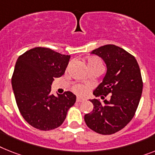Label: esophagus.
Here are the masks:
<instances>
[{
    "label": "esophagus",
    "mask_w": 155,
    "mask_h": 155,
    "mask_svg": "<svg viewBox=\"0 0 155 155\" xmlns=\"http://www.w3.org/2000/svg\"><path fill=\"white\" fill-rule=\"evenodd\" d=\"M76 101H77V102L80 103V102L84 101V99H83V98H81V97H77V99H76Z\"/></svg>",
    "instance_id": "1"
}]
</instances>
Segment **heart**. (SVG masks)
Instances as JSON below:
<instances>
[{
    "label": "heart",
    "instance_id": "b5f03b06",
    "mask_svg": "<svg viewBox=\"0 0 155 155\" xmlns=\"http://www.w3.org/2000/svg\"><path fill=\"white\" fill-rule=\"evenodd\" d=\"M87 65H88V67H93V66H102V62L101 61L100 59H98V58H89V59H88V61H87ZM74 91L76 93L81 94V93H83L85 91V89L82 85H75V86L74 87Z\"/></svg>",
    "mask_w": 155,
    "mask_h": 155
}]
</instances>
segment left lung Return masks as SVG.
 I'll return each mask as SVG.
<instances>
[{"instance_id": "1", "label": "left lung", "mask_w": 155, "mask_h": 155, "mask_svg": "<svg viewBox=\"0 0 155 155\" xmlns=\"http://www.w3.org/2000/svg\"><path fill=\"white\" fill-rule=\"evenodd\" d=\"M91 54L104 61L107 72L102 82L93 91L96 97L104 99L89 100L93 104L90 113L85 115L89 128L101 135L120 131L132 120L143 92V80L135 58L120 47L102 46Z\"/></svg>"}]
</instances>
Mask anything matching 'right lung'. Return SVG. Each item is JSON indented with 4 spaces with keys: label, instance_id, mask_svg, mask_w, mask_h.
Returning <instances> with one entry per match:
<instances>
[{
    "label": "right lung",
    "instance_id": "obj_1",
    "mask_svg": "<svg viewBox=\"0 0 155 155\" xmlns=\"http://www.w3.org/2000/svg\"><path fill=\"white\" fill-rule=\"evenodd\" d=\"M70 55L46 47H35L18 58L12 77L16 104L31 126L50 131L62 125L75 101L70 91L51 94L54 78L64 74Z\"/></svg>",
    "mask_w": 155,
    "mask_h": 155
}]
</instances>
